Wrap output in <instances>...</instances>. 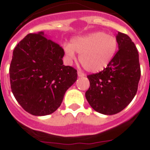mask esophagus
Listing matches in <instances>:
<instances>
[{
    "label": "esophagus",
    "mask_w": 150,
    "mask_h": 150,
    "mask_svg": "<svg viewBox=\"0 0 150 150\" xmlns=\"http://www.w3.org/2000/svg\"><path fill=\"white\" fill-rule=\"evenodd\" d=\"M77 75H78V77H84L85 76V73L81 70H78L77 71Z\"/></svg>",
    "instance_id": "obj_1"
}]
</instances>
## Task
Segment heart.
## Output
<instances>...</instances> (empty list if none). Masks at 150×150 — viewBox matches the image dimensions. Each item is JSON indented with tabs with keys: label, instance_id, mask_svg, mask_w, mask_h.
Masks as SVG:
<instances>
[{
	"label": "heart",
	"instance_id": "heart-1",
	"mask_svg": "<svg viewBox=\"0 0 150 150\" xmlns=\"http://www.w3.org/2000/svg\"><path fill=\"white\" fill-rule=\"evenodd\" d=\"M117 48V39L103 31L73 38L70 44L64 47V52L70 60H76V52L80 54L81 65L91 73L106 69L114 59Z\"/></svg>",
	"mask_w": 150,
	"mask_h": 150
}]
</instances>
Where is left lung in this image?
Returning a JSON list of instances; mask_svg holds the SVG:
<instances>
[{
    "mask_svg": "<svg viewBox=\"0 0 150 150\" xmlns=\"http://www.w3.org/2000/svg\"><path fill=\"white\" fill-rule=\"evenodd\" d=\"M119 50L108 66L88 75L90 88L86 98L94 111L103 115L120 112L137 94L141 78L139 54L130 37L119 32Z\"/></svg>",
    "mask_w": 150,
    "mask_h": 150,
    "instance_id": "1",
    "label": "left lung"
}]
</instances>
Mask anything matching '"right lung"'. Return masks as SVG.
I'll return each mask as SVG.
<instances>
[{
    "label": "right lung",
    "mask_w": 150,
    "mask_h": 150,
    "mask_svg": "<svg viewBox=\"0 0 150 150\" xmlns=\"http://www.w3.org/2000/svg\"><path fill=\"white\" fill-rule=\"evenodd\" d=\"M64 49L44 33L28 34L13 50L10 86L21 107L33 115H47L60 107L77 81V70L63 64Z\"/></svg>",
    "instance_id": "add662e5"
}]
</instances>
